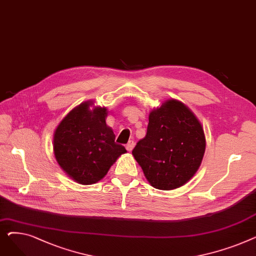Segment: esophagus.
Returning <instances> with one entry per match:
<instances>
[{"mask_svg": "<svg viewBox=\"0 0 256 256\" xmlns=\"http://www.w3.org/2000/svg\"><path fill=\"white\" fill-rule=\"evenodd\" d=\"M134 147H135V142H134L132 140H130L128 143L126 144V150H128V152H132Z\"/></svg>", "mask_w": 256, "mask_h": 256, "instance_id": "1", "label": "esophagus"}]
</instances>
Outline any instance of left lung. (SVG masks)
<instances>
[{"label":"left lung","instance_id":"obj_1","mask_svg":"<svg viewBox=\"0 0 256 256\" xmlns=\"http://www.w3.org/2000/svg\"><path fill=\"white\" fill-rule=\"evenodd\" d=\"M146 136L132 156L148 182L158 190H174L189 182L206 152L202 124L189 106L167 100L148 116Z\"/></svg>","mask_w":256,"mask_h":256}]
</instances>
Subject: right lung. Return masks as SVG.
I'll return each instance as SVG.
<instances>
[{
    "mask_svg": "<svg viewBox=\"0 0 256 256\" xmlns=\"http://www.w3.org/2000/svg\"><path fill=\"white\" fill-rule=\"evenodd\" d=\"M108 109L94 100L80 104L54 132L52 148L61 169L76 182L93 184L102 180L116 160L126 152L115 143L106 124Z\"/></svg>",
    "mask_w": 256,
    "mask_h": 256,
    "instance_id": "add662e5",
    "label": "right lung"
}]
</instances>
